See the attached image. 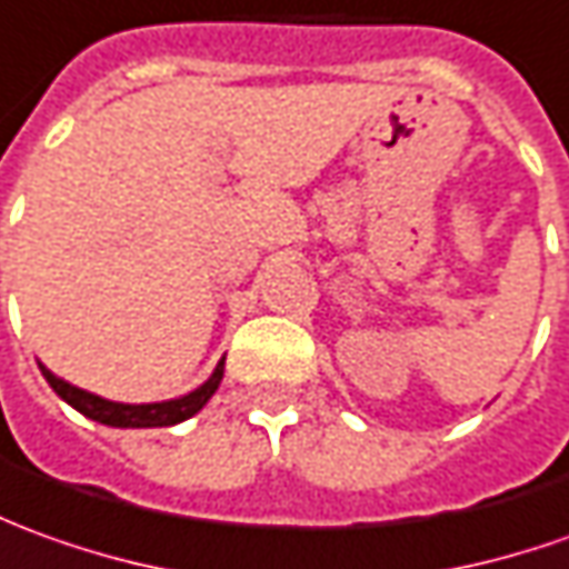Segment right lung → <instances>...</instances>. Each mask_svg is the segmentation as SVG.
Returning a JSON list of instances; mask_svg holds the SVG:
<instances>
[{
  "label": "right lung",
  "instance_id": "right-lung-1",
  "mask_svg": "<svg viewBox=\"0 0 569 569\" xmlns=\"http://www.w3.org/2000/svg\"><path fill=\"white\" fill-rule=\"evenodd\" d=\"M46 382L56 389L58 396L64 398L71 408H77L83 417H90L96 423H106V427H173L180 420H187L196 411H202V405L208 398L214 396V389L223 380V361L218 365V370L208 377V382H202L196 392H189L183 398H173V401H154V405H121V401H108V398L92 396V392H83L71 382L58 380L52 370H46L40 365Z\"/></svg>",
  "mask_w": 569,
  "mask_h": 569
}]
</instances>
